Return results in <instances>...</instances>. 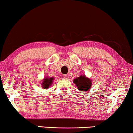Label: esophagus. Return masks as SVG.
<instances>
[{
  "mask_svg": "<svg viewBox=\"0 0 133 133\" xmlns=\"http://www.w3.org/2000/svg\"><path fill=\"white\" fill-rule=\"evenodd\" d=\"M63 79H67L69 78V75H63Z\"/></svg>",
  "mask_w": 133,
  "mask_h": 133,
  "instance_id": "obj_1",
  "label": "esophagus"
}]
</instances>
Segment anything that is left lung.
<instances>
[{
	"label": "left lung",
	"instance_id": "1",
	"mask_svg": "<svg viewBox=\"0 0 133 133\" xmlns=\"http://www.w3.org/2000/svg\"><path fill=\"white\" fill-rule=\"evenodd\" d=\"M74 82L81 91H88L91 87V80L86 78L84 75L76 78L74 80Z\"/></svg>",
	"mask_w": 133,
	"mask_h": 133
}]
</instances>
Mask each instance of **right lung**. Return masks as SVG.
Here are the masks:
<instances>
[{
	"label": "right lung",
	"mask_w": 133,
	"mask_h": 133,
	"mask_svg": "<svg viewBox=\"0 0 133 133\" xmlns=\"http://www.w3.org/2000/svg\"><path fill=\"white\" fill-rule=\"evenodd\" d=\"M54 79L53 78H44V79L43 80V82L42 83V87H43V89H48V88L49 87V86H50V84H51L52 83V80Z\"/></svg>",
	"instance_id": "right-lung-1"
}]
</instances>
